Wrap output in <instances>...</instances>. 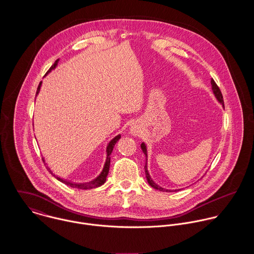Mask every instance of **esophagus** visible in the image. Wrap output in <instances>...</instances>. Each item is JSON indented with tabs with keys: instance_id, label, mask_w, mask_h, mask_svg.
<instances>
[{
	"instance_id": "obj_1",
	"label": "esophagus",
	"mask_w": 254,
	"mask_h": 254,
	"mask_svg": "<svg viewBox=\"0 0 254 254\" xmlns=\"http://www.w3.org/2000/svg\"><path fill=\"white\" fill-rule=\"evenodd\" d=\"M131 133H132L133 135H135V136H136V135H138V134H139V131H138L137 129H135V128H132V129H131Z\"/></svg>"
}]
</instances>
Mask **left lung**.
<instances>
[{"label":"left lung","mask_w":254,"mask_h":254,"mask_svg":"<svg viewBox=\"0 0 254 254\" xmlns=\"http://www.w3.org/2000/svg\"><path fill=\"white\" fill-rule=\"evenodd\" d=\"M211 86H212V91H213V93H214V95H215V97H216V99H217L218 101L223 105V107H224V101H223V96H222V93H221V91H220V89H219V87L217 86V84L215 83V81L213 80V79H211ZM141 147H142V150H143V152L145 153V156L147 157V152H146V146H145V144L144 143H142V145H141ZM145 177H146V180H147V183L150 185V187H152L153 189H156V190H162V191H164V190H166V191H172V190H165V189H163V188H161V187H159V186H157L154 182L152 181V179L150 178V176H149V174H148V171H147V166H146V160H145ZM175 191H176V190H175Z\"/></svg>","instance_id":"8db88e82"}]
</instances>
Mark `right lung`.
I'll return each instance as SVG.
<instances>
[{
	"label": "right lung",
	"mask_w": 254,
	"mask_h": 254,
	"mask_svg": "<svg viewBox=\"0 0 254 254\" xmlns=\"http://www.w3.org/2000/svg\"><path fill=\"white\" fill-rule=\"evenodd\" d=\"M58 63H59V60H57V61L55 62V64L50 67V69L45 74V76H46L48 73L50 72L51 70H53V69L58 65ZM41 84H42V82H40V84H39V86H38V88H37L36 96L38 95L39 91H40ZM120 138H121V136L118 135V136H116L115 138H113V139L109 142L108 147H107V160H106L104 169H103L102 173H101L95 180H93V181L88 182V183H83V184H76V183L65 181V180H64V179H62V178L56 176L55 174H53V172L51 171V169H50L49 167H47V169H48L49 172H50L51 174H53V176H55L59 181L63 182V183H64L65 185H67V186H69V187H71V188H77V189H80V190H88V189H94V188L100 187V186H102L103 184H105V182L107 180V176H108V174H109V165H110V154H111V152H112V150H113L114 145H115V144L117 143V141H118ZM43 161H45V160L43 159Z\"/></svg>",
	"instance_id": "1"
}]
</instances>
